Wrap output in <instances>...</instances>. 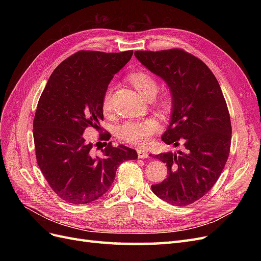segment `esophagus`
<instances>
[{
    "mask_svg": "<svg viewBox=\"0 0 261 261\" xmlns=\"http://www.w3.org/2000/svg\"><path fill=\"white\" fill-rule=\"evenodd\" d=\"M137 153H138V158H140V159H145V158L149 156L148 151H146L144 149H137Z\"/></svg>",
    "mask_w": 261,
    "mask_h": 261,
    "instance_id": "esophagus-1",
    "label": "esophagus"
}]
</instances>
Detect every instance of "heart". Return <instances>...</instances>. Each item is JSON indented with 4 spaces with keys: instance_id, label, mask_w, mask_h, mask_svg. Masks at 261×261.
<instances>
[{
    "instance_id": "obj_1",
    "label": "heart",
    "mask_w": 261,
    "mask_h": 261,
    "mask_svg": "<svg viewBox=\"0 0 261 261\" xmlns=\"http://www.w3.org/2000/svg\"><path fill=\"white\" fill-rule=\"evenodd\" d=\"M128 81L135 89L146 98L153 97L158 90V83L154 78L145 70H136L128 75ZM113 87L109 86L102 99V111L110 115L112 108ZM160 128L159 122L153 117L141 118V120H127L118 126L117 136L123 141L136 146H145L149 143L150 137Z\"/></svg>"
}]
</instances>
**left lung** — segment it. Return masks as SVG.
Listing matches in <instances>:
<instances>
[{"instance_id": "1", "label": "left lung", "mask_w": 261, "mask_h": 261, "mask_svg": "<svg viewBox=\"0 0 261 261\" xmlns=\"http://www.w3.org/2000/svg\"><path fill=\"white\" fill-rule=\"evenodd\" d=\"M135 57L168 84L173 108L162 140L183 146L154 155L167 163L168 177L151 189L162 200L185 207L210 191L227 161L232 126L226 102L216 76L191 53L135 51Z\"/></svg>"}]
</instances>
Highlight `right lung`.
<instances>
[{
  "label": "right lung",
  "instance_id": "add662e5",
  "mask_svg": "<svg viewBox=\"0 0 261 261\" xmlns=\"http://www.w3.org/2000/svg\"><path fill=\"white\" fill-rule=\"evenodd\" d=\"M132 55V50L78 51L54 69L41 93L33 130L37 163L63 200L75 204L97 200L111 187L118 165L137 159L136 150L111 143H103L101 156L94 155L84 135L89 127L102 132L103 94ZM110 137L101 133L99 140Z\"/></svg>",
  "mask_w": 261,
  "mask_h": 261
}]
</instances>
